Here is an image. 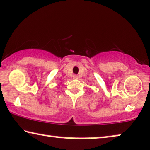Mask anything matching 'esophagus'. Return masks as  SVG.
<instances>
[{"label": "esophagus", "mask_w": 150, "mask_h": 150, "mask_svg": "<svg viewBox=\"0 0 150 150\" xmlns=\"http://www.w3.org/2000/svg\"><path fill=\"white\" fill-rule=\"evenodd\" d=\"M73 79H78V76L77 75H74L73 76Z\"/></svg>", "instance_id": "1"}]
</instances>
